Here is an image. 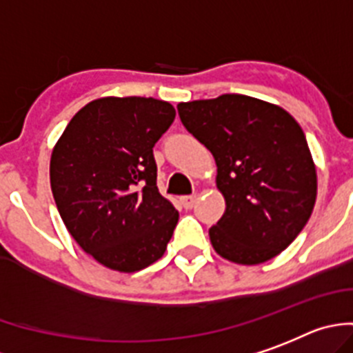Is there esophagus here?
I'll return each instance as SVG.
<instances>
[{
	"label": "esophagus",
	"mask_w": 353,
	"mask_h": 353,
	"mask_svg": "<svg viewBox=\"0 0 353 353\" xmlns=\"http://www.w3.org/2000/svg\"><path fill=\"white\" fill-rule=\"evenodd\" d=\"M196 200H199V196H196V195L181 196V204H183L184 209H192L193 205L196 204Z\"/></svg>",
	"instance_id": "1"
}]
</instances>
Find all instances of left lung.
I'll use <instances>...</instances> for the list:
<instances>
[{
  "instance_id": "left-lung-1",
  "label": "left lung",
  "mask_w": 353,
  "mask_h": 353,
  "mask_svg": "<svg viewBox=\"0 0 353 353\" xmlns=\"http://www.w3.org/2000/svg\"><path fill=\"white\" fill-rule=\"evenodd\" d=\"M181 123L212 153L223 216L209 228L218 255L255 265L299 236L316 200L303 128L281 107L246 94L177 105Z\"/></svg>"
}]
</instances>
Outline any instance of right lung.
<instances>
[{"mask_svg": "<svg viewBox=\"0 0 353 353\" xmlns=\"http://www.w3.org/2000/svg\"><path fill=\"white\" fill-rule=\"evenodd\" d=\"M174 117L169 101L98 98L54 145L50 188L63 223L105 268L141 271L167 250L179 212L158 192L153 148Z\"/></svg>", "mask_w": 353, "mask_h": 353, "instance_id": "1", "label": "right lung"}]
</instances>
